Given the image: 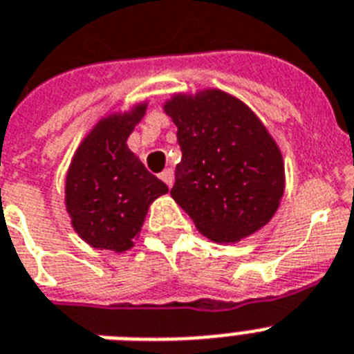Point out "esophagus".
Returning <instances> with one entry per match:
<instances>
[{"instance_id":"esophagus-1","label":"esophagus","mask_w":354,"mask_h":354,"mask_svg":"<svg viewBox=\"0 0 354 354\" xmlns=\"http://www.w3.org/2000/svg\"><path fill=\"white\" fill-rule=\"evenodd\" d=\"M160 178L165 182V185L172 187V183H174V171H172V169H165V171L160 174Z\"/></svg>"}]
</instances>
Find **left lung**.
<instances>
[{
  "mask_svg": "<svg viewBox=\"0 0 354 354\" xmlns=\"http://www.w3.org/2000/svg\"><path fill=\"white\" fill-rule=\"evenodd\" d=\"M163 111L176 124L182 149L172 200L214 243L261 230L283 200L284 162L259 117L216 88L172 95Z\"/></svg>",
  "mask_w": 354,
  "mask_h": 354,
  "instance_id": "obj_1",
  "label": "left lung"
}]
</instances>
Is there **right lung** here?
Here are the masks:
<instances>
[{
    "label": "right lung",
    "instance_id": "obj_1",
    "mask_svg": "<svg viewBox=\"0 0 354 354\" xmlns=\"http://www.w3.org/2000/svg\"><path fill=\"white\" fill-rule=\"evenodd\" d=\"M147 102L100 118L77 147L64 183V205L82 241L100 250H129L149 205L167 185L145 169L127 147Z\"/></svg>",
    "mask_w": 354,
    "mask_h": 354
}]
</instances>
